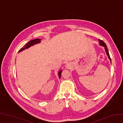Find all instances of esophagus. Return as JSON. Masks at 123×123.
I'll list each match as a JSON object with an SVG mask.
<instances>
[{
    "label": "esophagus",
    "instance_id": "obj_1",
    "mask_svg": "<svg viewBox=\"0 0 123 123\" xmlns=\"http://www.w3.org/2000/svg\"><path fill=\"white\" fill-rule=\"evenodd\" d=\"M67 67H68V68H69V66H67Z\"/></svg>",
    "mask_w": 123,
    "mask_h": 123
}]
</instances>
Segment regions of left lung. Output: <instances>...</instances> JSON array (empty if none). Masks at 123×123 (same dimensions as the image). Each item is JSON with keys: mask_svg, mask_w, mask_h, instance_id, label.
Returning a JSON list of instances; mask_svg holds the SVG:
<instances>
[{"mask_svg": "<svg viewBox=\"0 0 123 123\" xmlns=\"http://www.w3.org/2000/svg\"><path fill=\"white\" fill-rule=\"evenodd\" d=\"M99 45H101V46H103V47H104V48H105V49L106 53L107 55L108 56V57H109V59H110V61L111 62V58H110V56L109 50H108V49H107V45H106L105 43H104V42L102 41V40H100V39H99Z\"/></svg>", "mask_w": 123, "mask_h": 123, "instance_id": "1", "label": "left lung"}]
</instances>
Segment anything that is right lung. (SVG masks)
<instances>
[{"mask_svg":"<svg viewBox=\"0 0 123 123\" xmlns=\"http://www.w3.org/2000/svg\"><path fill=\"white\" fill-rule=\"evenodd\" d=\"M40 42H41V39H38V38H37L36 39H34V40L30 41L28 43H27L25 45H24L23 47L22 48L20 49L19 51H18V53H19V52L24 50H25V49L29 48H30L31 46H32V45H34V44H37V43H39ZM61 72H62V70H61L59 72V73H58V75H59V78H61Z\"/></svg>","mask_w":123,"mask_h":123,"instance_id":"add662e5","label":"right lung"}]
</instances>
